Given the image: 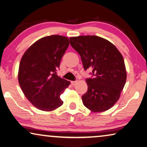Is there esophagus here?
Masks as SVG:
<instances>
[{"instance_id": "34e87169", "label": "esophagus", "mask_w": 147, "mask_h": 147, "mask_svg": "<svg viewBox=\"0 0 147 147\" xmlns=\"http://www.w3.org/2000/svg\"><path fill=\"white\" fill-rule=\"evenodd\" d=\"M76 82H77V81H71V84L73 86H74L76 84Z\"/></svg>"}]
</instances>
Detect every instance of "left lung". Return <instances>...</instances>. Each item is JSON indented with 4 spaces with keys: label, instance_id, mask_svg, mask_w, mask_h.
<instances>
[{
    "label": "left lung",
    "instance_id": "1",
    "mask_svg": "<svg viewBox=\"0 0 147 147\" xmlns=\"http://www.w3.org/2000/svg\"><path fill=\"white\" fill-rule=\"evenodd\" d=\"M69 40L80 55L84 69L92 71V77L86 79L88 91L82 96L84 106L93 112L111 109L126 81L122 54L110 42L97 36L71 37Z\"/></svg>",
    "mask_w": 147,
    "mask_h": 147
}]
</instances>
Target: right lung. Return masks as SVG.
Segmentation results:
<instances>
[{"instance_id": "add662e5", "label": "right lung", "mask_w": 147, "mask_h": 147, "mask_svg": "<svg viewBox=\"0 0 147 147\" xmlns=\"http://www.w3.org/2000/svg\"><path fill=\"white\" fill-rule=\"evenodd\" d=\"M69 45L65 36L44 37L32 44L21 59L20 87L27 99L40 110L51 111L63 103L60 95L70 82L59 77L56 72Z\"/></svg>"}]
</instances>
